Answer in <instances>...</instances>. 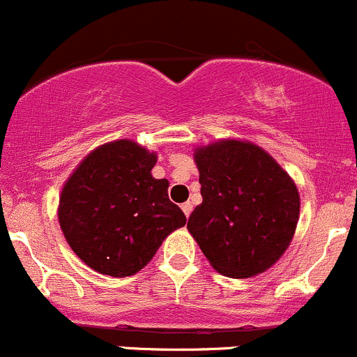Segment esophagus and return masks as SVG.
Masks as SVG:
<instances>
[{"label":"esophagus","instance_id":"1","mask_svg":"<svg viewBox=\"0 0 357 357\" xmlns=\"http://www.w3.org/2000/svg\"><path fill=\"white\" fill-rule=\"evenodd\" d=\"M182 211H183V213H185V217H189L190 211H192V204H190V203H183L182 204Z\"/></svg>","mask_w":357,"mask_h":357}]
</instances>
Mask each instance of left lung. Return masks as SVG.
Returning a JSON list of instances; mask_svg holds the SVG:
<instances>
[{
  "mask_svg": "<svg viewBox=\"0 0 357 357\" xmlns=\"http://www.w3.org/2000/svg\"><path fill=\"white\" fill-rule=\"evenodd\" d=\"M203 203L187 229L211 266L231 278L269 269L297 227L300 197L290 175L260 147L222 140L197 149Z\"/></svg>",
  "mask_w": 357,
  "mask_h": 357,
  "instance_id": "1",
  "label": "left lung"
}]
</instances>
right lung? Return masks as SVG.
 Here are the masks:
<instances>
[{
	"label": "right lung",
	"instance_id": "1",
	"mask_svg": "<svg viewBox=\"0 0 357 357\" xmlns=\"http://www.w3.org/2000/svg\"><path fill=\"white\" fill-rule=\"evenodd\" d=\"M154 165V153L116 140L88 154L63 185L60 227L73 252L97 273L132 276L185 225L168 197V180L151 175Z\"/></svg>",
	"mask_w": 357,
	"mask_h": 357
}]
</instances>
